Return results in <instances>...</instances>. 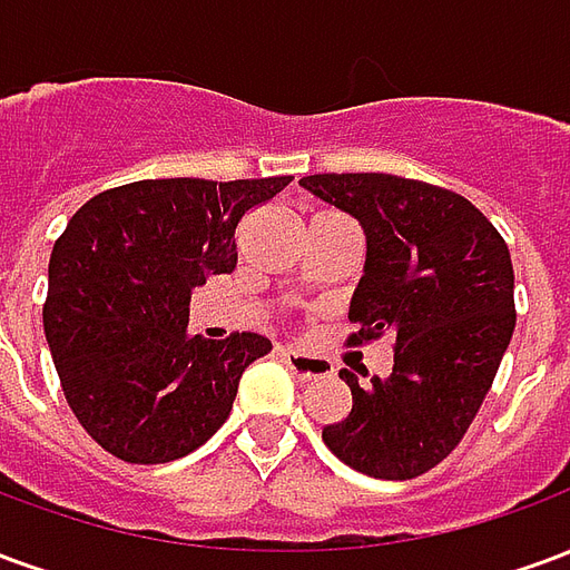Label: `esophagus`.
<instances>
[{"label":"esophagus","mask_w":570,"mask_h":570,"mask_svg":"<svg viewBox=\"0 0 570 570\" xmlns=\"http://www.w3.org/2000/svg\"><path fill=\"white\" fill-rule=\"evenodd\" d=\"M277 357L284 360L286 370L298 375V379H323V375L333 372V366L326 360L314 357V354H302L296 347H277Z\"/></svg>","instance_id":"34e87169"}]
</instances>
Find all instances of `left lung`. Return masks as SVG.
<instances>
[{"label":"left lung","instance_id":"8db88e82","mask_svg":"<svg viewBox=\"0 0 570 570\" xmlns=\"http://www.w3.org/2000/svg\"><path fill=\"white\" fill-rule=\"evenodd\" d=\"M298 186L366 235L347 321L366 338L396 335L387 379L338 372L354 406L323 442L366 476H421L461 442L513 338L510 249L449 188L391 174H314Z\"/></svg>","mask_w":570,"mask_h":570}]
</instances>
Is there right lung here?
Returning a JSON list of instances; mask_svg holds the SVG:
<instances>
[{
  "instance_id": "add662e5",
  "label": "right lung",
  "mask_w": 570,
  "mask_h": 570,
  "mask_svg": "<svg viewBox=\"0 0 570 570\" xmlns=\"http://www.w3.org/2000/svg\"><path fill=\"white\" fill-rule=\"evenodd\" d=\"M289 179H140L94 195L57 237L45 338L69 409L109 454L167 464L225 424L272 342L188 335V302L210 274L235 272L240 216Z\"/></svg>"
}]
</instances>
